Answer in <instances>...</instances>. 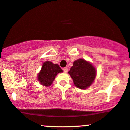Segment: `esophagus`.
I'll use <instances>...</instances> for the list:
<instances>
[{
  "label": "esophagus",
  "instance_id": "1",
  "mask_svg": "<svg viewBox=\"0 0 130 130\" xmlns=\"http://www.w3.org/2000/svg\"><path fill=\"white\" fill-rule=\"evenodd\" d=\"M68 68H67V67H65V68H63V71L65 73H67V71H68Z\"/></svg>",
  "mask_w": 130,
  "mask_h": 130
}]
</instances>
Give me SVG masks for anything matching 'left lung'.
<instances>
[{
  "label": "left lung",
  "instance_id": "1",
  "mask_svg": "<svg viewBox=\"0 0 130 130\" xmlns=\"http://www.w3.org/2000/svg\"><path fill=\"white\" fill-rule=\"evenodd\" d=\"M68 73L74 84L79 89H85L93 83L96 77V70L92 64L84 59L74 61Z\"/></svg>",
  "mask_w": 130,
  "mask_h": 130
}]
</instances>
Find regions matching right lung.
<instances>
[{
    "instance_id": "1",
    "label": "right lung",
    "mask_w": 130,
    "mask_h": 130,
    "mask_svg": "<svg viewBox=\"0 0 130 130\" xmlns=\"http://www.w3.org/2000/svg\"><path fill=\"white\" fill-rule=\"evenodd\" d=\"M63 72L57 64H53L51 62L43 63L41 71L38 74V80L43 86H50L59 73Z\"/></svg>"
}]
</instances>
